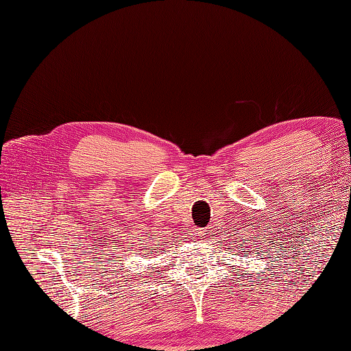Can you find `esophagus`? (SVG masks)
Returning a JSON list of instances; mask_svg holds the SVG:
<instances>
[{"label":"esophagus","instance_id":"esophagus-1","mask_svg":"<svg viewBox=\"0 0 351 351\" xmlns=\"http://www.w3.org/2000/svg\"><path fill=\"white\" fill-rule=\"evenodd\" d=\"M191 237L195 238V240H199V241H204L206 238V230L202 229V228H195L191 230Z\"/></svg>","mask_w":351,"mask_h":351}]
</instances>
